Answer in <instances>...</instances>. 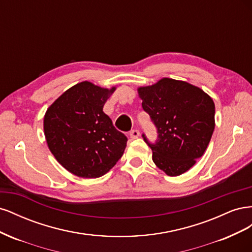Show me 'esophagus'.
<instances>
[{"instance_id": "1", "label": "esophagus", "mask_w": 252, "mask_h": 252, "mask_svg": "<svg viewBox=\"0 0 252 252\" xmlns=\"http://www.w3.org/2000/svg\"><path fill=\"white\" fill-rule=\"evenodd\" d=\"M129 135H130V138L132 140H135V139H138L139 136H140V131L136 130V129H133V130H131L130 132H129Z\"/></svg>"}]
</instances>
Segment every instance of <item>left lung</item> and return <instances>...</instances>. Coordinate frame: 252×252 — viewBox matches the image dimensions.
Listing matches in <instances>:
<instances>
[{
    "label": "left lung",
    "instance_id": "1",
    "mask_svg": "<svg viewBox=\"0 0 252 252\" xmlns=\"http://www.w3.org/2000/svg\"><path fill=\"white\" fill-rule=\"evenodd\" d=\"M138 91L157 128L155 143L142 134L152 161L170 177L186 172L204 155L215 130L212 98L191 84L168 78Z\"/></svg>",
    "mask_w": 252,
    "mask_h": 252
}]
</instances>
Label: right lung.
I'll use <instances>...</instances> for the list:
<instances>
[{
  "instance_id": "obj_1",
  "label": "right lung",
  "mask_w": 252,
  "mask_h": 252,
  "mask_svg": "<svg viewBox=\"0 0 252 252\" xmlns=\"http://www.w3.org/2000/svg\"><path fill=\"white\" fill-rule=\"evenodd\" d=\"M114 89L79 83L45 114L44 131L50 151L65 169L78 177L100 178L124 154L127 136L103 111Z\"/></svg>"
}]
</instances>
